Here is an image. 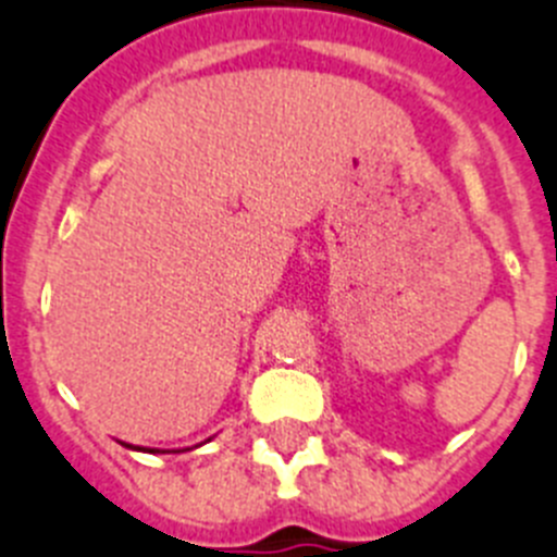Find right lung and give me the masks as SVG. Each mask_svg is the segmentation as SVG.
Masks as SVG:
<instances>
[{
  "mask_svg": "<svg viewBox=\"0 0 557 557\" xmlns=\"http://www.w3.org/2000/svg\"><path fill=\"white\" fill-rule=\"evenodd\" d=\"M125 448H132V451H153V448H139V446H132V443H123Z\"/></svg>",
  "mask_w": 557,
  "mask_h": 557,
  "instance_id": "1",
  "label": "right lung"
}]
</instances>
